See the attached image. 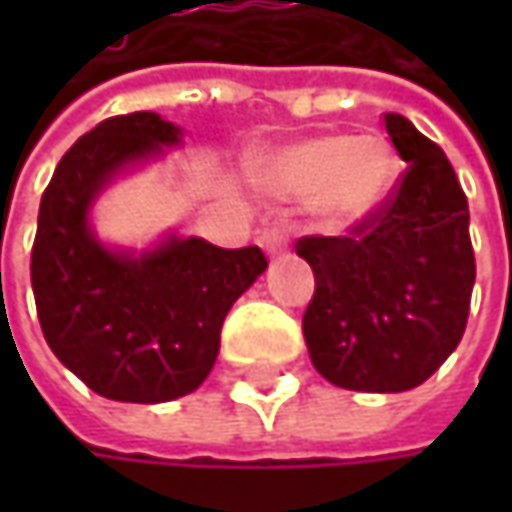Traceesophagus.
Returning <instances> with one entry per match:
<instances>
[{"label":"esophagus","instance_id":"obj_1","mask_svg":"<svg viewBox=\"0 0 512 512\" xmlns=\"http://www.w3.org/2000/svg\"><path fill=\"white\" fill-rule=\"evenodd\" d=\"M259 242L265 247L270 256H276V253H285L287 250V227L285 225H267L262 233H259Z\"/></svg>","mask_w":512,"mask_h":512}]
</instances>
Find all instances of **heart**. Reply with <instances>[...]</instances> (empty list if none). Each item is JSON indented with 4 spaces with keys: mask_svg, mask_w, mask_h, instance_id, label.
Masks as SVG:
<instances>
[{
    "mask_svg": "<svg viewBox=\"0 0 512 512\" xmlns=\"http://www.w3.org/2000/svg\"><path fill=\"white\" fill-rule=\"evenodd\" d=\"M273 179L287 196L316 199L333 225H353L387 199L396 156L376 136H322L282 153Z\"/></svg>",
    "mask_w": 512,
    "mask_h": 512,
    "instance_id": "1",
    "label": "heart"
}]
</instances>
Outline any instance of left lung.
<instances>
[{"label":"left lung","mask_w":512,"mask_h":512,"mask_svg":"<svg viewBox=\"0 0 512 512\" xmlns=\"http://www.w3.org/2000/svg\"><path fill=\"white\" fill-rule=\"evenodd\" d=\"M384 130L407 162L387 199L347 236L296 242L316 276L310 362L362 393L427 382L462 342L476 282L467 196L444 150L399 113H384Z\"/></svg>","instance_id":"8db88e82"}]
</instances>
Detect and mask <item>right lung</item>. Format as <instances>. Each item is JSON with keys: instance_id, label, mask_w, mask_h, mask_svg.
I'll return each instance as SVG.
<instances>
[{"instance_id": "1", "label": "right lung", "mask_w": 512, "mask_h": 512, "mask_svg": "<svg viewBox=\"0 0 512 512\" xmlns=\"http://www.w3.org/2000/svg\"><path fill=\"white\" fill-rule=\"evenodd\" d=\"M176 142L179 128L156 113L110 116L62 156L39 205L30 285L42 333L70 373L113 402L193 393L219 356L227 310L267 267L256 245L170 239L136 259L93 239L90 202L110 176Z\"/></svg>"}]
</instances>
